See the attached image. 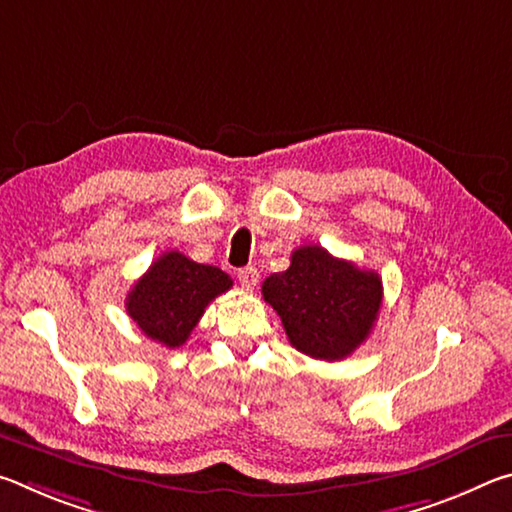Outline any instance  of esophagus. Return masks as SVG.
<instances>
[{
    "label": "esophagus",
    "mask_w": 512,
    "mask_h": 512,
    "mask_svg": "<svg viewBox=\"0 0 512 512\" xmlns=\"http://www.w3.org/2000/svg\"><path fill=\"white\" fill-rule=\"evenodd\" d=\"M237 277H239L241 287L255 289L257 282H259V271L255 266H246V268H241V271H237Z\"/></svg>",
    "instance_id": "obj_1"
}]
</instances>
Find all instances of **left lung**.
I'll return each instance as SVG.
<instances>
[{
  "label": "left lung",
  "instance_id": "1",
  "mask_svg": "<svg viewBox=\"0 0 512 512\" xmlns=\"http://www.w3.org/2000/svg\"><path fill=\"white\" fill-rule=\"evenodd\" d=\"M262 296L282 318L293 348L320 361H341L375 327L381 277L320 246H300L287 271L266 277Z\"/></svg>",
  "mask_w": 512,
  "mask_h": 512
}]
</instances>
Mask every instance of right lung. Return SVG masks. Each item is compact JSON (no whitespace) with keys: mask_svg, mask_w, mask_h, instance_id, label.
I'll use <instances>...</instances> for the list:
<instances>
[{"mask_svg":"<svg viewBox=\"0 0 512 512\" xmlns=\"http://www.w3.org/2000/svg\"><path fill=\"white\" fill-rule=\"evenodd\" d=\"M230 287V275L221 268L169 250L128 291L126 311L149 339L178 348L189 339L205 307Z\"/></svg>","mask_w":512,"mask_h":512,"instance_id":"1","label":"right lung"}]
</instances>
